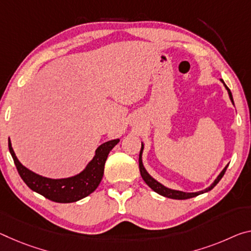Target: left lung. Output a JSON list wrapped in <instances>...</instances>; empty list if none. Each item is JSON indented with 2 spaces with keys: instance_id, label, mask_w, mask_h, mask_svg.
<instances>
[{
  "instance_id": "obj_1",
  "label": "left lung",
  "mask_w": 251,
  "mask_h": 251,
  "mask_svg": "<svg viewBox=\"0 0 251 251\" xmlns=\"http://www.w3.org/2000/svg\"><path fill=\"white\" fill-rule=\"evenodd\" d=\"M221 81L224 82V80H222V79H221ZM224 85H225V87H226V89L228 90L229 97H230V99H231V101H232V104H233V98H232V94H231V91H230V89L228 88V87H226V85L225 82H224ZM233 105H234V104H233ZM143 149H144V145L142 144V149H141V152H140V160H138V162H140V172H141V176H142V177H143V180L145 181L146 184L149 185L150 188L152 189L153 191H155V192L158 193V194H161V196L165 197V198L176 199V200H185V199H190V198L197 197V196H199V194H202V193H204V192H208V191L212 190V189L214 188V186H216V185L218 184L219 181H220L221 178H222V176H225L226 168H228V165H226V168H225L224 170H222V172H221L220 174H219V176L216 178V181H214V182L212 183V184L209 186V188H206V189H205V190H203V191H200V192L188 193V192H182V191L171 190V189H169V188H166V186L162 185L160 182H157L156 180H154V178H153L152 176H151L149 173L146 172V170H145L144 166H143V162H142V153H143Z\"/></svg>"
}]
</instances>
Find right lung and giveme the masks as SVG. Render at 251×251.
<instances>
[{
  "label": "right lung",
  "mask_w": 251,
  "mask_h": 251,
  "mask_svg": "<svg viewBox=\"0 0 251 251\" xmlns=\"http://www.w3.org/2000/svg\"><path fill=\"white\" fill-rule=\"evenodd\" d=\"M118 142L119 140H113L101 144L96 150V154L93 160L89 162V164L81 173L73 177L59 178V180L38 176L32 171L25 168L15 156L10 138L9 150L20 176L31 190L53 202L70 203V202H75L88 197L97 189L102 176H104L107 156Z\"/></svg>",
  "instance_id": "add662e5"
}]
</instances>
